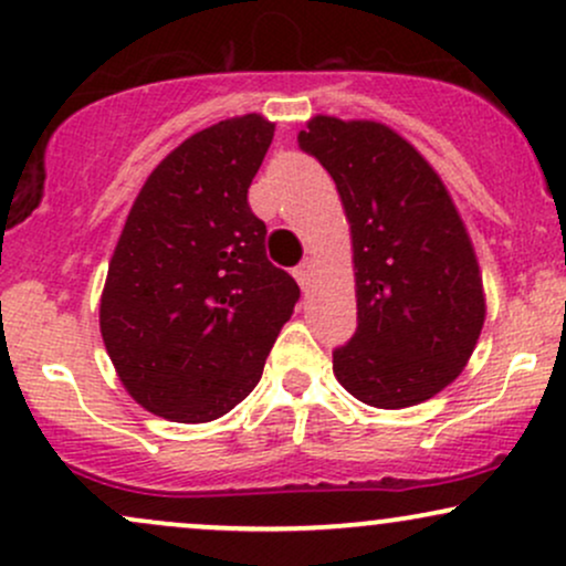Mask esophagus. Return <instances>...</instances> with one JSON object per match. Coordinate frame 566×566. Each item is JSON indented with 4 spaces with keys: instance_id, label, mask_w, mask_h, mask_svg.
Here are the masks:
<instances>
[{
    "instance_id": "1",
    "label": "esophagus",
    "mask_w": 566,
    "mask_h": 566,
    "mask_svg": "<svg viewBox=\"0 0 566 566\" xmlns=\"http://www.w3.org/2000/svg\"><path fill=\"white\" fill-rule=\"evenodd\" d=\"M292 276L297 279V284H301L303 290L311 287V261L308 258H305L301 265H295V269H292Z\"/></svg>"
}]
</instances>
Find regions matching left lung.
I'll return each instance as SVG.
<instances>
[{
	"mask_svg": "<svg viewBox=\"0 0 566 566\" xmlns=\"http://www.w3.org/2000/svg\"><path fill=\"white\" fill-rule=\"evenodd\" d=\"M333 175L350 226L356 327L333 373L369 407L420 405L463 373L484 327L476 252L441 178L373 119L311 116L297 135Z\"/></svg>",
	"mask_w": 566,
	"mask_h": 566,
	"instance_id": "1",
	"label": "left lung"
}]
</instances>
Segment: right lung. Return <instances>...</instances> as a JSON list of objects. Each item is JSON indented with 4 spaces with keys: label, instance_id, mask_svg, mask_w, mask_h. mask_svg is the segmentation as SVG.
<instances>
[{
    "label": "right lung",
    "instance_id": "right-lung-1",
    "mask_svg": "<svg viewBox=\"0 0 566 566\" xmlns=\"http://www.w3.org/2000/svg\"><path fill=\"white\" fill-rule=\"evenodd\" d=\"M271 140L261 114L193 133L154 167L119 233L101 335L122 386L159 418L231 412L301 297L265 258V223L247 205Z\"/></svg>",
    "mask_w": 566,
    "mask_h": 566
}]
</instances>
